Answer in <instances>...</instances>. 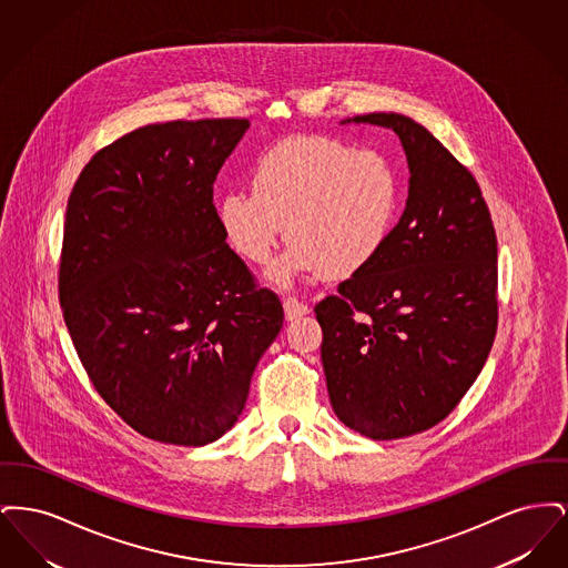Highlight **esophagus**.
Wrapping results in <instances>:
<instances>
[{
  "label": "esophagus",
  "instance_id": "1",
  "mask_svg": "<svg viewBox=\"0 0 568 568\" xmlns=\"http://www.w3.org/2000/svg\"><path fill=\"white\" fill-rule=\"evenodd\" d=\"M283 308H285V320L287 322H294L297 317H304V315H308V306L304 304V302H300L297 297H285L283 300Z\"/></svg>",
  "mask_w": 568,
  "mask_h": 568
}]
</instances>
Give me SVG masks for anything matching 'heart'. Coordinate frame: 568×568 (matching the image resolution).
I'll return each mask as SVG.
<instances>
[{
	"label": "heart",
	"mask_w": 568,
	"mask_h": 568,
	"mask_svg": "<svg viewBox=\"0 0 568 568\" xmlns=\"http://www.w3.org/2000/svg\"><path fill=\"white\" fill-rule=\"evenodd\" d=\"M251 191L219 197L216 225L248 264L271 262L285 225L287 253L271 278L297 274L343 281L366 271L389 243L403 202L394 162L332 135H290L264 149L248 170Z\"/></svg>",
	"instance_id": "1"
}]
</instances>
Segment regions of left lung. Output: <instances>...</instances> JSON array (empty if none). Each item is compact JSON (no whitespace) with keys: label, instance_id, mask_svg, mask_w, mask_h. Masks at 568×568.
Returning <instances> with one entry per match:
<instances>
[{"label":"left lung","instance_id":"left-lung-1","mask_svg":"<svg viewBox=\"0 0 568 568\" xmlns=\"http://www.w3.org/2000/svg\"><path fill=\"white\" fill-rule=\"evenodd\" d=\"M341 123L392 130L410 174L383 253L315 306L336 417L392 440L443 422L479 377L498 324L496 234L477 181L424 125L398 112Z\"/></svg>","mask_w":568,"mask_h":568}]
</instances>
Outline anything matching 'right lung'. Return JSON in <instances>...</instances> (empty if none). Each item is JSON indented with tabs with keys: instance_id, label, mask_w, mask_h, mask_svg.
<instances>
[{
	"instance_id": "right-lung-1",
	"label": "right lung",
	"mask_w": 568,
	"mask_h": 568,
	"mask_svg": "<svg viewBox=\"0 0 568 568\" xmlns=\"http://www.w3.org/2000/svg\"><path fill=\"white\" fill-rule=\"evenodd\" d=\"M246 119L138 128L70 193L59 302L82 366L135 433L200 447L241 417L283 327L216 225L213 185Z\"/></svg>"
}]
</instances>
